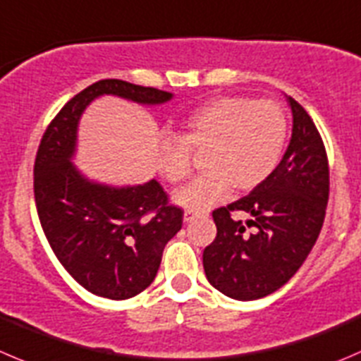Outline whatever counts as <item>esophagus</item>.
Listing matches in <instances>:
<instances>
[{
  "label": "esophagus",
  "mask_w": 361,
  "mask_h": 361,
  "mask_svg": "<svg viewBox=\"0 0 361 361\" xmlns=\"http://www.w3.org/2000/svg\"><path fill=\"white\" fill-rule=\"evenodd\" d=\"M197 213L195 212H190V209H188V212H185V215H183V219H185V222H192V220H195L197 219Z\"/></svg>",
  "instance_id": "1"
}]
</instances>
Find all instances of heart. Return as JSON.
<instances>
[{
    "label": "heart",
    "mask_w": 361,
    "mask_h": 361,
    "mask_svg": "<svg viewBox=\"0 0 361 361\" xmlns=\"http://www.w3.org/2000/svg\"><path fill=\"white\" fill-rule=\"evenodd\" d=\"M288 137V118L274 100L220 97L192 111L181 121L178 137L162 135L157 166L178 185L194 171L192 153L204 152V174L181 188L174 199L201 212L229 195L233 187L252 190L277 169Z\"/></svg>",
    "instance_id": "b5f03b06"
}]
</instances>
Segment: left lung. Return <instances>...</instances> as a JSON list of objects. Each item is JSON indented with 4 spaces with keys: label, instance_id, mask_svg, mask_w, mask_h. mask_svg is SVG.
<instances>
[{
    "label": "left lung",
    "instance_id": "obj_1",
    "mask_svg": "<svg viewBox=\"0 0 361 361\" xmlns=\"http://www.w3.org/2000/svg\"><path fill=\"white\" fill-rule=\"evenodd\" d=\"M293 135L271 176L245 197L216 208V236L202 252L209 284L234 300H257L281 289L312 250L326 213L330 167L319 130L289 97ZM252 219L245 224L234 212Z\"/></svg>",
    "mask_w": 361,
    "mask_h": 361
}]
</instances>
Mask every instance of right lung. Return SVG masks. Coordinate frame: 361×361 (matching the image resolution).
<instances>
[{
  "instance_id": "right-lung-1",
  "label": "right lung",
  "mask_w": 361,
  "mask_h": 361,
  "mask_svg": "<svg viewBox=\"0 0 361 361\" xmlns=\"http://www.w3.org/2000/svg\"><path fill=\"white\" fill-rule=\"evenodd\" d=\"M162 104L171 93L121 79L84 87L61 107L42 135L33 167L35 202L45 238L63 268L102 298L127 300L157 277L167 241L181 229L183 209L155 180L139 187L90 183L70 164L77 121L99 95Z\"/></svg>"
}]
</instances>
